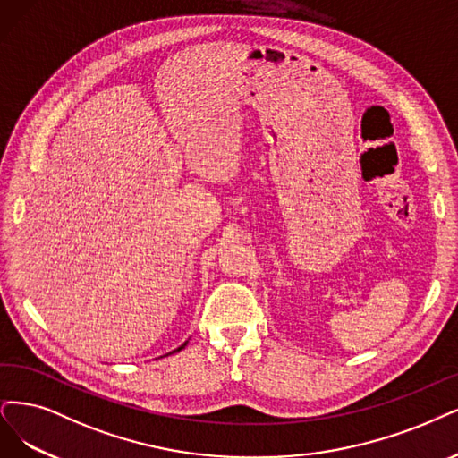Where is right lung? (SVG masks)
Instances as JSON below:
<instances>
[{
  "mask_svg": "<svg viewBox=\"0 0 458 458\" xmlns=\"http://www.w3.org/2000/svg\"><path fill=\"white\" fill-rule=\"evenodd\" d=\"M186 344H189V342H184V344H182V345H181V347H177V349H175V351H172V352H177V351H181V349H184V345H186ZM172 352H167V354H172Z\"/></svg>",
  "mask_w": 458,
  "mask_h": 458,
  "instance_id": "right-lung-1",
  "label": "right lung"
}]
</instances>
